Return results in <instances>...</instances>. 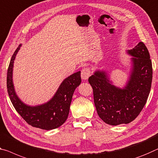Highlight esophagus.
<instances>
[{"mask_svg": "<svg viewBox=\"0 0 158 158\" xmlns=\"http://www.w3.org/2000/svg\"><path fill=\"white\" fill-rule=\"evenodd\" d=\"M90 74H91V71H90L89 67H84V68L81 69V79L86 80L89 77Z\"/></svg>", "mask_w": 158, "mask_h": 158, "instance_id": "obj_1", "label": "esophagus"}]
</instances>
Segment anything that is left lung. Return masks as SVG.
I'll use <instances>...</instances> for the list:
<instances>
[{"instance_id":"8db88e82","label":"left lung","mask_w":158,"mask_h":158,"mask_svg":"<svg viewBox=\"0 0 158 158\" xmlns=\"http://www.w3.org/2000/svg\"><path fill=\"white\" fill-rule=\"evenodd\" d=\"M128 52L134 56V67L124 89L111 84L105 72L97 71L89 78L98 114L106 123L114 126L128 124L136 119L151 91L152 67L146 46L139 42Z\"/></svg>"}]
</instances>
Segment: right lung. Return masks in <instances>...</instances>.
I'll list each match as a JSON object with an SVG mask.
<instances>
[{"instance_id": "1", "label": "right lung", "mask_w": 158, "mask_h": 158, "mask_svg": "<svg viewBox=\"0 0 158 158\" xmlns=\"http://www.w3.org/2000/svg\"><path fill=\"white\" fill-rule=\"evenodd\" d=\"M20 46L19 45L12 55L7 69V89L10 99L16 111L29 125L46 130L56 129L67 119L74 91L81 84V72H77L64 79L55 96L47 103L36 107L27 106L17 96L12 79L14 60Z\"/></svg>"}]
</instances>
